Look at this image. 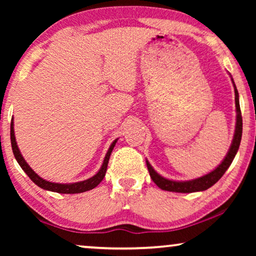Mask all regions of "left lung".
Listing matches in <instances>:
<instances>
[{
    "mask_svg": "<svg viewBox=\"0 0 256 256\" xmlns=\"http://www.w3.org/2000/svg\"><path fill=\"white\" fill-rule=\"evenodd\" d=\"M233 86H234V93H236V130H234V136L230 143V146L228 149V152L226 154L225 158L222 160V162L214 170L211 172L204 174V176L194 178L191 180H168V178L160 176V174H157L155 169L152 166V164L148 162V160H146V166H148V171L150 174V177L154 180L157 186L162 190L170 191V192H180V194H191V192H198V191H205L208 188H211L212 185H214L220 178L222 177V174L226 172V170L228 169L230 164H232L234 157H236L238 150H239V146L241 142V136H242V116H241V110H240V104H239V93H238L236 86L233 82V78L230 76Z\"/></svg>",
    "mask_w": 256,
    "mask_h": 256,
    "instance_id": "8db88e82",
    "label": "left lung"
}]
</instances>
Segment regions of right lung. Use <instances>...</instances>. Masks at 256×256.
Returning <instances> with one entry per match:
<instances>
[{"label": "right lung", "instance_id": "add662e5", "mask_svg": "<svg viewBox=\"0 0 256 256\" xmlns=\"http://www.w3.org/2000/svg\"><path fill=\"white\" fill-rule=\"evenodd\" d=\"M10 140H12V148L14 156H15V158L17 162H18L20 166L22 168V169L24 170V172L29 176L30 180L40 188H44V190L52 191V192H58V194H82V192L90 191L96 186H98V185L100 184V182L104 178L110 154H112V152H113L114 146L118 142V138L114 140V141L112 142L110 149H108L106 156H104L102 166H101L99 171H98V172L94 174L93 177L88 178V180H82V182H76V183L62 184V183H54V182H48L46 180H43V178L38 176V174L34 172L32 169H31L29 164L26 163V160H24V157L22 156V154H20V152L18 146H17L16 138H15V130H14V118L12 120V124H10Z\"/></svg>", "mask_w": 256, "mask_h": 256}]
</instances>
